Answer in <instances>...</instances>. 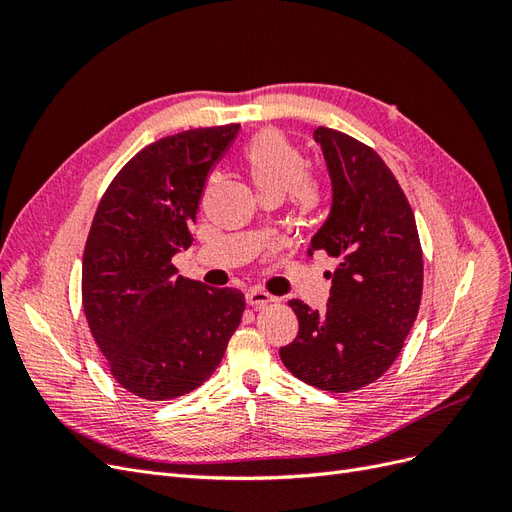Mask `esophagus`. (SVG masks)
Returning a JSON list of instances; mask_svg holds the SVG:
<instances>
[{
	"label": "esophagus",
	"instance_id": "1",
	"mask_svg": "<svg viewBox=\"0 0 512 512\" xmlns=\"http://www.w3.org/2000/svg\"><path fill=\"white\" fill-rule=\"evenodd\" d=\"M245 299H247V305L254 307V309H260V307H265V305L275 301L271 294L265 292V290H250L245 294Z\"/></svg>",
	"mask_w": 512,
	"mask_h": 512
}]
</instances>
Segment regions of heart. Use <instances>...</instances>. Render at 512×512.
Returning <instances> with one entry per match:
<instances>
[{"mask_svg":"<svg viewBox=\"0 0 512 512\" xmlns=\"http://www.w3.org/2000/svg\"><path fill=\"white\" fill-rule=\"evenodd\" d=\"M243 166L262 200L280 203L290 196V205L303 222L320 213L324 200L322 183L305 173V156L282 132L265 130L256 134L243 147Z\"/></svg>","mask_w":512,"mask_h":512,"instance_id":"heart-1","label":"heart"}]
</instances>
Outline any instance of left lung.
<instances>
[{
  "mask_svg": "<svg viewBox=\"0 0 512 512\" xmlns=\"http://www.w3.org/2000/svg\"><path fill=\"white\" fill-rule=\"evenodd\" d=\"M333 181L329 220L309 245L337 260L324 312L288 305L299 335L280 350L305 384L350 393L376 382L395 363L423 297V247L414 213L391 168L369 145L318 128Z\"/></svg>",
  "mask_w": 512,
  "mask_h": 512,
  "instance_id": "obj_1",
  "label": "left lung"
}]
</instances>
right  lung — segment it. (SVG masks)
Instances as JSON below:
<instances>
[{
    "label": "right lung",
    "instance_id": "add662e5",
    "mask_svg": "<svg viewBox=\"0 0 512 512\" xmlns=\"http://www.w3.org/2000/svg\"><path fill=\"white\" fill-rule=\"evenodd\" d=\"M239 123L194 128L147 145L108 183L83 252V309L111 376L145 401L198 389L218 369L245 299L177 273L192 245L207 177Z\"/></svg>",
    "mask_w": 512,
    "mask_h": 512
}]
</instances>
